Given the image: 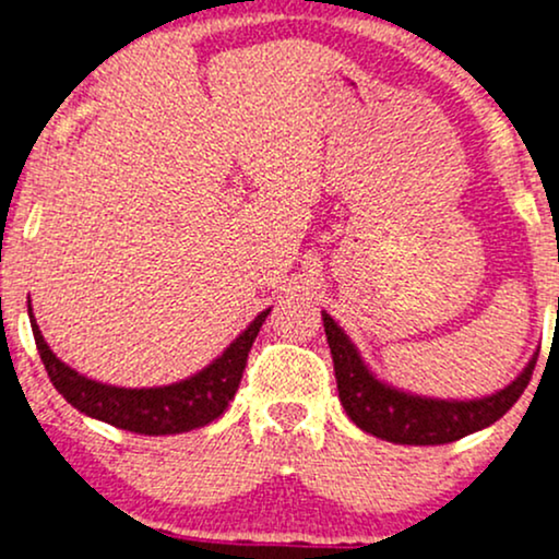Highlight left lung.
<instances>
[{"label":"left lung","mask_w":559,"mask_h":559,"mask_svg":"<svg viewBox=\"0 0 559 559\" xmlns=\"http://www.w3.org/2000/svg\"><path fill=\"white\" fill-rule=\"evenodd\" d=\"M323 325L331 346L333 370H336L338 400H342L346 415L365 433H373L378 439L391 441V444L433 447L457 441L467 433L484 431L521 400L538 357L536 352L515 381L489 396H478V400H433V396L413 394V391L396 389L381 381L365 365L360 352L346 336L342 325L325 310Z\"/></svg>","instance_id":"obj_1"}]
</instances>
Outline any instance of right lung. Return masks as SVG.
I'll return each mask as SVG.
<instances>
[{"mask_svg":"<svg viewBox=\"0 0 559 559\" xmlns=\"http://www.w3.org/2000/svg\"><path fill=\"white\" fill-rule=\"evenodd\" d=\"M267 312H271V307L262 310L207 368L183 378V381L152 389L110 386V383H99L81 376L79 370L70 368L49 349V344L44 342L41 331L36 325L34 310H28V318L31 329H34L36 349L41 355L44 368H47L49 381L75 409H81L88 418L110 423V426L131 433L168 436L194 431V428L207 426V423L226 413L241 383L249 349H252Z\"/></svg>","mask_w":559,"mask_h":559,"instance_id":"right-lung-1","label":"right lung"}]
</instances>
